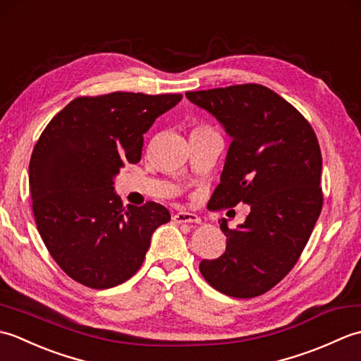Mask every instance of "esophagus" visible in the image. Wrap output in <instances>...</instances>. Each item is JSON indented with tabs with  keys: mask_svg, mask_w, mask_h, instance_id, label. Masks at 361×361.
<instances>
[{
	"mask_svg": "<svg viewBox=\"0 0 361 361\" xmlns=\"http://www.w3.org/2000/svg\"><path fill=\"white\" fill-rule=\"evenodd\" d=\"M172 220L175 221V224H200V217H198L197 214L186 212V211L173 214Z\"/></svg>",
	"mask_w": 361,
	"mask_h": 361,
	"instance_id": "obj_1",
	"label": "esophagus"
}]
</instances>
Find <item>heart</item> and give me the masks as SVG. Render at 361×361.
Returning <instances> with one entry per match:
<instances>
[{"instance_id": "1", "label": "heart", "mask_w": 361, "mask_h": 361, "mask_svg": "<svg viewBox=\"0 0 361 361\" xmlns=\"http://www.w3.org/2000/svg\"><path fill=\"white\" fill-rule=\"evenodd\" d=\"M206 128H209V127H206V126H198L195 130H206Z\"/></svg>"}]
</instances>
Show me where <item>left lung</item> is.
<instances>
[{
  "label": "left lung",
  "instance_id": "left-lung-1",
  "mask_svg": "<svg viewBox=\"0 0 361 361\" xmlns=\"http://www.w3.org/2000/svg\"><path fill=\"white\" fill-rule=\"evenodd\" d=\"M233 137L208 209L250 204L242 225L220 229L226 250L203 259L211 287L233 298H255L279 283L298 262L323 208V157L309 121L259 83L188 91Z\"/></svg>",
  "mask_w": 361,
  "mask_h": 361
}]
</instances>
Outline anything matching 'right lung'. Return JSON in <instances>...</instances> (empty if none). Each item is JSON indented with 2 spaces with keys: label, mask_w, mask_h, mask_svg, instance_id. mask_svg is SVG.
<instances>
[{
  "label": "right lung",
  "mask_w": 361,
  "mask_h": 361,
  "mask_svg": "<svg viewBox=\"0 0 361 361\" xmlns=\"http://www.w3.org/2000/svg\"><path fill=\"white\" fill-rule=\"evenodd\" d=\"M183 94L80 96L42 132L29 163L32 212L57 265L82 286L116 287L140 270L163 204L122 206L113 178L140 163L144 133Z\"/></svg>",
  "instance_id": "obj_1"
}]
</instances>
